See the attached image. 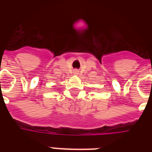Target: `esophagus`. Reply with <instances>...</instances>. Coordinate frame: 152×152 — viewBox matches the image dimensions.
Masks as SVG:
<instances>
[{"label": "esophagus", "instance_id": "obj_1", "mask_svg": "<svg viewBox=\"0 0 152 152\" xmlns=\"http://www.w3.org/2000/svg\"><path fill=\"white\" fill-rule=\"evenodd\" d=\"M77 70H74V73H77Z\"/></svg>", "mask_w": 152, "mask_h": 152}]
</instances>
